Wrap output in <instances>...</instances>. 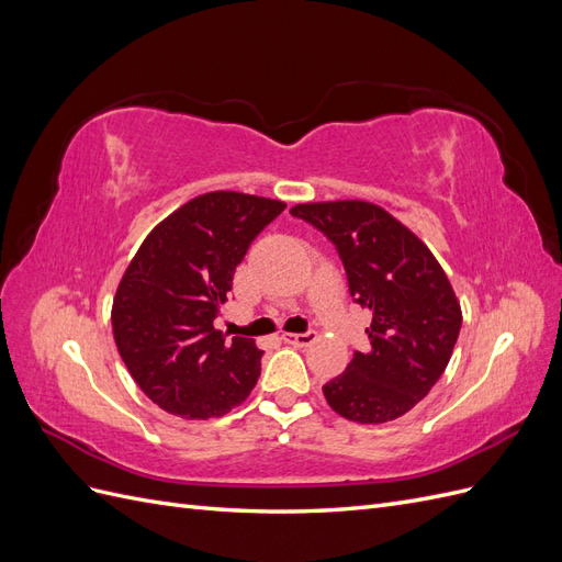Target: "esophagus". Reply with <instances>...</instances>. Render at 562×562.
<instances>
[{
	"mask_svg": "<svg viewBox=\"0 0 562 562\" xmlns=\"http://www.w3.org/2000/svg\"><path fill=\"white\" fill-rule=\"evenodd\" d=\"M281 339L285 345H293V347H310L314 339H316V333L314 330H307V333H285L281 335Z\"/></svg>",
	"mask_w": 562,
	"mask_h": 562,
	"instance_id": "obj_1",
	"label": "esophagus"
}]
</instances>
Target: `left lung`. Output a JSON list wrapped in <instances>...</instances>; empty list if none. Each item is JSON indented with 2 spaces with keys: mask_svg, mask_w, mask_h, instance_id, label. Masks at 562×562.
Segmentation results:
<instances>
[{
  "mask_svg": "<svg viewBox=\"0 0 562 562\" xmlns=\"http://www.w3.org/2000/svg\"><path fill=\"white\" fill-rule=\"evenodd\" d=\"M291 215L335 246L349 295L372 321L368 351L323 384L337 415L380 424L405 415L443 375L462 328V310L431 250L366 201L300 203Z\"/></svg>",
  "mask_w": 562,
  "mask_h": 562,
  "instance_id": "8db88e82",
  "label": "left lung"
}]
</instances>
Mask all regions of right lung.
I'll list each match as a JSON object with an SVG mask.
<instances>
[{
    "instance_id": "obj_1",
    "label": "right lung",
    "mask_w": 562,
    "mask_h": 562,
    "mask_svg": "<svg viewBox=\"0 0 562 562\" xmlns=\"http://www.w3.org/2000/svg\"><path fill=\"white\" fill-rule=\"evenodd\" d=\"M285 203L239 192L192 199L149 232L116 288L119 356L161 411L209 419L239 405L260 378L250 337L213 328L258 234Z\"/></svg>"
}]
</instances>
